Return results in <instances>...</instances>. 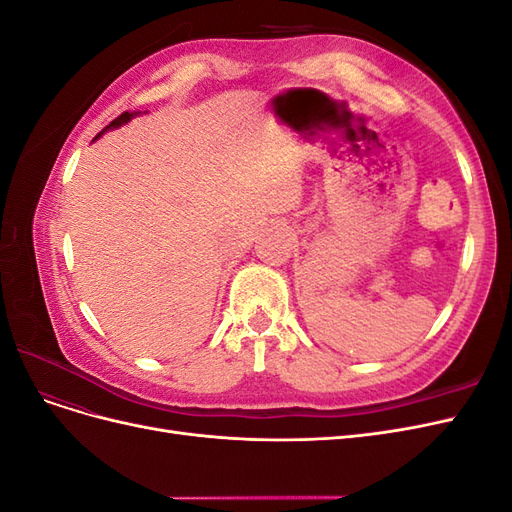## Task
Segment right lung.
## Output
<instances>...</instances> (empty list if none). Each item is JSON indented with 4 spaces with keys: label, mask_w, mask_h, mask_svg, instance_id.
Masks as SVG:
<instances>
[{
    "label": "right lung",
    "mask_w": 512,
    "mask_h": 512,
    "mask_svg": "<svg viewBox=\"0 0 512 512\" xmlns=\"http://www.w3.org/2000/svg\"><path fill=\"white\" fill-rule=\"evenodd\" d=\"M138 113H141V111H138ZM138 113H136V111H134V113H128V111H126V113H121V115H119L115 121L108 123V126H106V128H104V130H102V132H100L96 138H100V136H102L106 130H113V128H119V126H123V123H128V121H130L132 117H136Z\"/></svg>",
    "instance_id": "right-lung-1"
}]
</instances>
